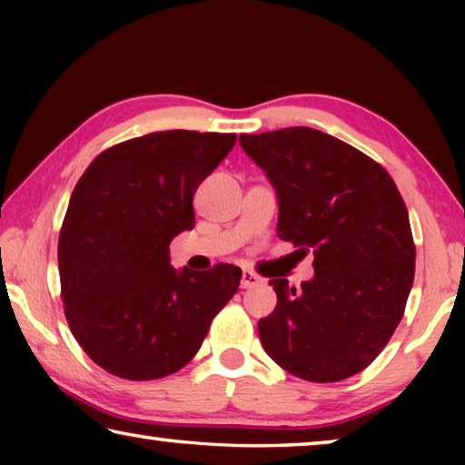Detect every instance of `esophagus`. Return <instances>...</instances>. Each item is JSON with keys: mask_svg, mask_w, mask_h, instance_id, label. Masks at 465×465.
<instances>
[{"mask_svg": "<svg viewBox=\"0 0 465 465\" xmlns=\"http://www.w3.org/2000/svg\"><path fill=\"white\" fill-rule=\"evenodd\" d=\"M261 282H262V279L258 277L256 272H252V271H243L242 272V281H240V287L242 289H252V287L261 285Z\"/></svg>", "mask_w": 465, "mask_h": 465, "instance_id": "34e87169", "label": "esophagus"}]
</instances>
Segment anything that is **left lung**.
Masks as SVG:
<instances>
[{"label": "left lung", "instance_id": "obj_1", "mask_svg": "<svg viewBox=\"0 0 465 465\" xmlns=\"http://www.w3.org/2000/svg\"><path fill=\"white\" fill-rule=\"evenodd\" d=\"M277 193V235L313 252L302 289L272 279L277 308L258 322L269 357L302 380L355 375L404 316L416 250L391 176L344 141L310 127L240 135Z\"/></svg>", "mask_w": 465, "mask_h": 465}]
</instances>
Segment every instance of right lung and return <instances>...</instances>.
<instances>
[{
  "instance_id": "add662e5",
  "label": "right lung",
  "mask_w": 465,
  "mask_h": 465,
  "mask_svg": "<svg viewBox=\"0 0 465 465\" xmlns=\"http://www.w3.org/2000/svg\"><path fill=\"white\" fill-rule=\"evenodd\" d=\"M233 145L235 133H149L102 152L75 184L59 233L61 297L75 341L108 373H176L238 291L233 264H170V242L194 227L196 188Z\"/></svg>"
}]
</instances>
